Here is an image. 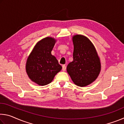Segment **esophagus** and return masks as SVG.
I'll return each instance as SVG.
<instances>
[{"mask_svg":"<svg viewBox=\"0 0 124 124\" xmlns=\"http://www.w3.org/2000/svg\"><path fill=\"white\" fill-rule=\"evenodd\" d=\"M66 70V66L65 65H62V70L63 71H65Z\"/></svg>","mask_w":124,"mask_h":124,"instance_id":"34e87169","label":"esophagus"}]
</instances>
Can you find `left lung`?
I'll list each match as a JSON object with an SVG mask.
<instances>
[{
	"label": "left lung",
	"instance_id": "1",
	"mask_svg": "<svg viewBox=\"0 0 124 124\" xmlns=\"http://www.w3.org/2000/svg\"><path fill=\"white\" fill-rule=\"evenodd\" d=\"M73 60L67 67V72L75 85L86 86L94 81L101 70L100 58L90 40L81 35L73 37Z\"/></svg>",
	"mask_w": 124,
	"mask_h": 124
}]
</instances>
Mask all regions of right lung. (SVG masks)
<instances>
[{
  "mask_svg": "<svg viewBox=\"0 0 124 124\" xmlns=\"http://www.w3.org/2000/svg\"><path fill=\"white\" fill-rule=\"evenodd\" d=\"M55 42V40L51 37L41 40L27 59V74L33 81L39 85L49 84L62 69L56 58L51 54Z\"/></svg>",
  "mask_w": 124,
  "mask_h": 124,
  "instance_id": "obj_1",
  "label": "right lung"
}]
</instances>
